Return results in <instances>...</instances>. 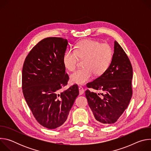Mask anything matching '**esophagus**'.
Returning a JSON list of instances; mask_svg holds the SVG:
<instances>
[{
    "instance_id": "esophagus-1",
    "label": "esophagus",
    "mask_w": 151,
    "mask_h": 151,
    "mask_svg": "<svg viewBox=\"0 0 151 151\" xmlns=\"http://www.w3.org/2000/svg\"><path fill=\"white\" fill-rule=\"evenodd\" d=\"M79 93L80 95H82L84 93V90L83 89V88L82 87H79Z\"/></svg>"
}]
</instances>
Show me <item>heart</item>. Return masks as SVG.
<instances>
[{
  "label": "heart",
  "instance_id": "obj_1",
  "mask_svg": "<svg viewBox=\"0 0 151 151\" xmlns=\"http://www.w3.org/2000/svg\"><path fill=\"white\" fill-rule=\"evenodd\" d=\"M113 57L112 47L107 44H101L97 40L84 39L77 44L75 50L69 49L63 57L64 66L73 71L77 65L78 58L84 59L83 66L70 76V81L73 84L83 85L90 81L93 73L101 75L108 69Z\"/></svg>",
  "mask_w": 151,
  "mask_h": 151
}]
</instances>
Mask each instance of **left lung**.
Listing matches in <instances>:
<instances>
[{
    "instance_id": "obj_1",
    "label": "left lung",
    "mask_w": 151,
    "mask_h": 151,
    "mask_svg": "<svg viewBox=\"0 0 151 151\" xmlns=\"http://www.w3.org/2000/svg\"><path fill=\"white\" fill-rule=\"evenodd\" d=\"M133 68L126 53L115 40L114 53L106 71L87 87L101 90L104 94L85 91V96L96 121L101 125H109L117 121L127 109L132 97Z\"/></svg>"
}]
</instances>
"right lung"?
<instances>
[{"label":"right lung","instance_id":"add662e5","mask_svg":"<svg viewBox=\"0 0 151 151\" xmlns=\"http://www.w3.org/2000/svg\"><path fill=\"white\" fill-rule=\"evenodd\" d=\"M68 44V40L62 37L42 39L32 49L23 64L24 97L36 121L48 129L64 123L79 95L77 85L59 93L69 81L63 63Z\"/></svg>","mask_w":151,"mask_h":151}]
</instances>
